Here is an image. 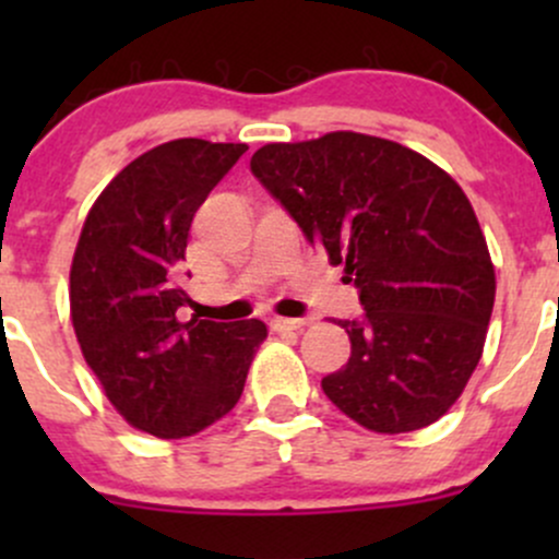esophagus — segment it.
<instances>
[{
    "label": "esophagus",
    "mask_w": 559,
    "mask_h": 559,
    "mask_svg": "<svg viewBox=\"0 0 559 559\" xmlns=\"http://www.w3.org/2000/svg\"><path fill=\"white\" fill-rule=\"evenodd\" d=\"M273 331L286 333V331H301L307 325V320H297V318H273L271 320Z\"/></svg>",
    "instance_id": "34e87169"
}]
</instances>
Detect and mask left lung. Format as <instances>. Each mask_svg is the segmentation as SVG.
Returning a JSON list of instances; mask_svg holds the SVG:
<instances>
[{
  "label": "left lung",
  "instance_id": "left-lung-1",
  "mask_svg": "<svg viewBox=\"0 0 559 559\" xmlns=\"http://www.w3.org/2000/svg\"><path fill=\"white\" fill-rule=\"evenodd\" d=\"M249 168L360 292L362 318L338 320L349 362L320 381L325 396L376 433L439 420L476 370L497 292L465 191L418 152L355 131L265 144Z\"/></svg>",
  "mask_w": 559,
  "mask_h": 559
}]
</instances>
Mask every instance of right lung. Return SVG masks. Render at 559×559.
<instances>
[{"label": "right lung", "mask_w": 559, "mask_h": 559, "mask_svg": "<svg viewBox=\"0 0 559 559\" xmlns=\"http://www.w3.org/2000/svg\"><path fill=\"white\" fill-rule=\"evenodd\" d=\"M247 144L176 139L126 165L83 223L70 267V318L107 400L139 431L194 436L239 402L267 329L215 323L189 305L181 262L199 204Z\"/></svg>", "instance_id": "1"}]
</instances>
